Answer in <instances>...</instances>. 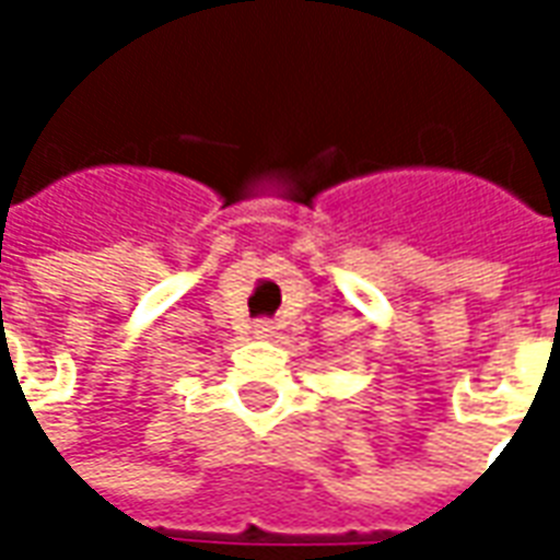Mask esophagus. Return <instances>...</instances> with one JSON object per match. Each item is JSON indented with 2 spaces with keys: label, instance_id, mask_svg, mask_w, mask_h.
Wrapping results in <instances>:
<instances>
[{
  "label": "esophagus",
  "instance_id": "obj_1",
  "mask_svg": "<svg viewBox=\"0 0 560 560\" xmlns=\"http://www.w3.org/2000/svg\"><path fill=\"white\" fill-rule=\"evenodd\" d=\"M272 332H276V327H272L269 320H260V324H255L257 339H272Z\"/></svg>",
  "mask_w": 560,
  "mask_h": 560
}]
</instances>
